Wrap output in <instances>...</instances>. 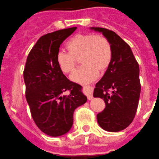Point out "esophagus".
<instances>
[{"label":"esophagus","instance_id":"obj_1","mask_svg":"<svg viewBox=\"0 0 159 159\" xmlns=\"http://www.w3.org/2000/svg\"><path fill=\"white\" fill-rule=\"evenodd\" d=\"M84 94L87 95L88 99L89 100H92L93 96H92V92H93V88L92 86L89 85H85L84 86Z\"/></svg>","mask_w":159,"mask_h":159}]
</instances>
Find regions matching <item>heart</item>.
<instances>
[{
    "instance_id": "1",
    "label": "heart",
    "mask_w": 159,
    "mask_h": 159,
    "mask_svg": "<svg viewBox=\"0 0 159 159\" xmlns=\"http://www.w3.org/2000/svg\"><path fill=\"white\" fill-rule=\"evenodd\" d=\"M65 47L67 52L61 51L57 54V64L63 73L71 75L81 59L83 66L71 77L72 81L79 84L95 80L98 70H106L112 60L110 43L101 35L78 34L67 40Z\"/></svg>"
}]
</instances>
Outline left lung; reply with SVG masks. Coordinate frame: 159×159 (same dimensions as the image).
<instances>
[{
    "label": "left lung",
    "instance_id": "1",
    "mask_svg": "<svg viewBox=\"0 0 159 159\" xmlns=\"http://www.w3.org/2000/svg\"><path fill=\"white\" fill-rule=\"evenodd\" d=\"M102 32L110 43L112 56L104 75L95 84L93 96L106 103L97 115L98 124L103 130L118 132L127 128L136 114L141 94L139 65L130 46L113 31L104 28H90ZM112 90L111 93L107 90Z\"/></svg>",
    "mask_w": 159,
    "mask_h": 159
}]
</instances>
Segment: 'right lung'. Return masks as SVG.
<instances>
[{"label": "right lung", "mask_w": 159, "mask_h": 159, "mask_svg": "<svg viewBox=\"0 0 159 159\" xmlns=\"http://www.w3.org/2000/svg\"><path fill=\"white\" fill-rule=\"evenodd\" d=\"M76 29H61L41 36L29 53L23 72L32 119L41 131L51 137L67 134L73 125L75 109L87 102L82 87L69 81L56 61L60 46ZM67 90L70 94L64 95Z\"/></svg>", "instance_id": "add662e5"}]
</instances>
